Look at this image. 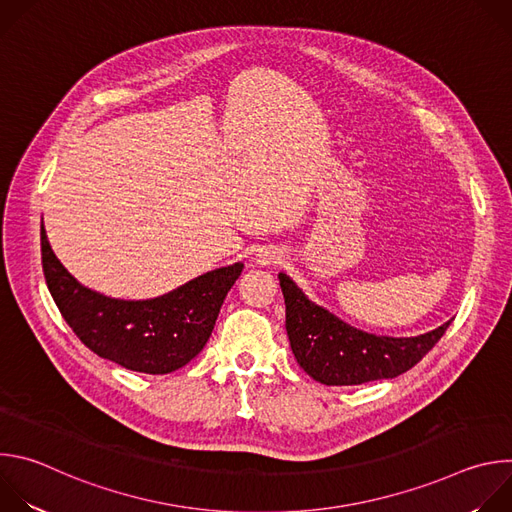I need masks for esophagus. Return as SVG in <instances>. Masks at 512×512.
I'll use <instances>...</instances> for the list:
<instances>
[{
	"label": "esophagus",
	"mask_w": 512,
	"mask_h": 512,
	"mask_svg": "<svg viewBox=\"0 0 512 512\" xmlns=\"http://www.w3.org/2000/svg\"><path fill=\"white\" fill-rule=\"evenodd\" d=\"M281 253L277 251V249H273V247H265V249H261V251H257V257H255V263L257 265H277V263H281Z\"/></svg>",
	"instance_id": "esophagus-1"
}]
</instances>
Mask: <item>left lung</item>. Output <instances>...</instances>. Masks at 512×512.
Segmentation results:
<instances>
[{"label":"left lung","mask_w":512,"mask_h":512,"mask_svg":"<svg viewBox=\"0 0 512 512\" xmlns=\"http://www.w3.org/2000/svg\"><path fill=\"white\" fill-rule=\"evenodd\" d=\"M285 298V330L300 367L330 387L395 379L407 373L437 344L450 322L431 332L395 338L358 330L308 300L296 281L279 273Z\"/></svg>","instance_id":"left-lung-1"}]
</instances>
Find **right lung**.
Masks as SVG:
<instances>
[{
    "label": "right lung",
    "mask_w": 512,
    "mask_h": 512,
    "mask_svg": "<svg viewBox=\"0 0 512 512\" xmlns=\"http://www.w3.org/2000/svg\"><path fill=\"white\" fill-rule=\"evenodd\" d=\"M40 241L46 285L72 332L101 358L148 375L174 373L204 348L243 271V263H233L152 300H119L72 277L54 255L44 225Z\"/></svg>",
    "instance_id": "1"
}]
</instances>
